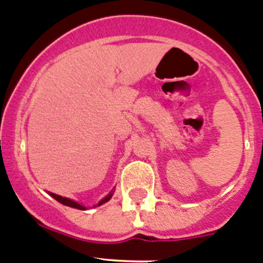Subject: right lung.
Segmentation results:
<instances>
[{
    "mask_svg": "<svg viewBox=\"0 0 263 263\" xmlns=\"http://www.w3.org/2000/svg\"><path fill=\"white\" fill-rule=\"evenodd\" d=\"M112 194L113 193H110L109 195H107L106 198L104 199H102L101 201H99L98 204H97V206H99V205H102V204L103 203H106V201H108L109 199H110V197H112ZM51 197L55 199V200H58L59 201V203H62V204H64V205H68V206H71V208H77V209H81V211H85V206H83V205H81V204H78V203H76V201H73V200H70V199H68V198H63V197H60V195H57V194H52L51 193Z\"/></svg>",
    "mask_w": 263,
    "mask_h": 263,
    "instance_id": "right-lung-1",
    "label": "right lung"
}]
</instances>
